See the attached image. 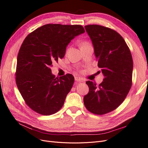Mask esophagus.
Returning <instances> with one entry per match:
<instances>
[{"label": "esophagus", "instance_id": "esophagus-1", "mask_svg": "<svg viewBox=\"0 0 148 148\" xmlns=\"http://www.w3.org/2000/svg\"><path fill=\"white\" fill-rule=\"evenodd\" d=\"M75 81H77V82H83V79L79 77H75Z\"/></svg>", "mask_w": 148, "mask_h": 148}]
</instances>
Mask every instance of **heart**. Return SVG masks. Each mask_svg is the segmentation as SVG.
<instances>
[{"instance_id": "obj_1", "label": "heart", "mask_w": 148, "mask_h": 148, "mask_svg": "<svg viewBox=\"0 0 148 148\" xmlns=\"http://www.w3.org/2000/svg\"><path fill=\"white\" fill-rule=\"evenodd\" d=\"M88 44V43H87V42H84L83 44Z\"/></svg>"}]
</instances>
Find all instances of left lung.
I'll return each mask as SVG.
<instances>
[{
    "label": "left lung",
    "mask_w": 148,
    "mask_h": 148,
    "mask_svg": "<svg viewBox=\"0 0 148 148\" xmlns=\"http://www.w3.org/2000/svg\"><path fill=\"white\" fill-rule=\"evenodd\" d=\"M90 37L97 66L104 78L99 85L87 81L89 92L83 98L86 108L96 115L116 109L123 102L132 84L133 59L125 40L117 31L98 25L84 26Z\"/></svg>",
    "instance_id": "1"
}]
</instances>
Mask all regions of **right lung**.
I'll return each instance as SVG.
<instances>
[{"label":"right lung","mask_w":148,"mask_h":148,"mask_svg":"<svg viewBox=\"0 0 148 148\" xmlns=\"http://www.w3.org/2000/svg\"><path fill=\"white\" fill-rule=\"evenodd\" d=\"M84 32L79 25L47 24L25 39L17 57L15 79L26 105L36 112L50 115L63 106L75 78L69 73L56 78L51 66L63 59L71 40Z\"/></svg>","instance_id":"right-lung-1"}]
</instances>
